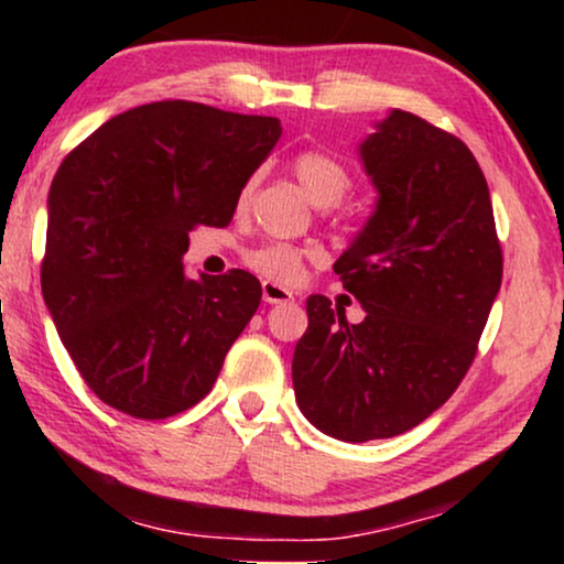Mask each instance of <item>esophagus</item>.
<instances>
[{"label": "esophagus", "instance_id": "34e87169", "mask_svg": "<svg viewBox=\"0 0 564 564\" xmlns=\"http://www.w3.org/2000/svg\"><path fill=\"white\" fill-rule=\"evenodd\" d=\"M261 295H264V303L269 305H282V303H292L295 295L288 288H282V284H276L272 280H264L261 282Z\"/></svg>", "mask_w": 564, "mask_h": 564}]
</instances>
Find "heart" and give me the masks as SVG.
<instances>
[{
  "label": "heart",
  "instance_id": "1",
  "mask_svg": "<svg viewBox=\"0 0 564 564\" xmlns=\"http://www.w3.org/2000/svg\"><path fill=\"white\" fill-rule=\"evenodd\" d=\"M292 169H295L297 182L303 184L305 195L311 197L313 205L334 207L349 195V169H346L336 156H330V153L305 151L292 161ZM253 182H257V176H251V180L243 184L241 203L249 199ZM246 264L272 282H295L300 276V269H303V251L290 243H267L246 253Z\"/></svg>",
  "mask_w": 564,
  "mask_h": 564
}]
</instances>
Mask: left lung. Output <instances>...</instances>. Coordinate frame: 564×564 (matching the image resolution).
Here are the masks:
<instances>
[{
    "instance_id": "obj_1",
    "label": "left lung",
    "mask_w": 564,
    "mask_h": 564,
    "mask_svg": "<svg viewBox=\"0 0 564 564\" xmlns=\"http://www.w3.org/2000/svg\"><path fill=\"white\" fill-rule=\"evenodd\" d=\"M359 145L375 213L334 264L367 315L307 297L292 357L300 411L323 434L372 442L442 408L473 365L503 280L490 192L473 151L392 110Z\"/></svg>"
}]
</instances>
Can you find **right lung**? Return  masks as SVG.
Listing matches in <instances>:
<instances>
[{
    "instance_id": "right-lung-1",
    "label": "right lung",
    "mask_w": 564,
    "mask_h": 564,
    "mask_svg": "<svg viewBox=\"0 0 564 564\" xmlns=\"http://www.w3.org/2000/svg\"><path fill=\"white\" fill-rule=\"evenodd\" d=\"M276 118L164 99L115 115L48 192L43 300L89 390L133 419L199 403L261 303L243 269L184 274L189 230L223 228L280 141Z\"/></svg>"
}]
</instances>
